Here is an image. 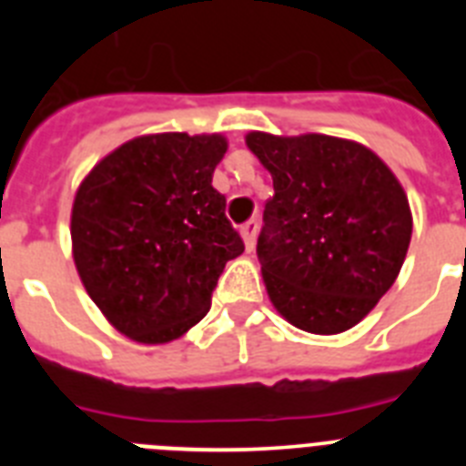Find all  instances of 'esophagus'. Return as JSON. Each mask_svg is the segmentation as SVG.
<instances>
[{
	"label": "esophagus",
	"instance_id": "obj_1",
	"mask_svg": "<svg viewBox=\"0 0 466 466\" xmlns=\"http://www.w3.org/2000/svg\"><path fill=\"white\" fill-rule=\"evenodd\" d=\"M257 228H258V224L254 219L240 226V236H242V242H245V247H247V252H252L254 249V242H257Z\"/></svg>",
	"mask_w": 466,
	"mask_h": 466
}]
</instances>
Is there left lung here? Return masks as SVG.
<instances>
[{
  "mask_svg": "<svg viewBox=\"0 0 466 466\" xmlns=\"http://www.w3.org/2000/svg\"><path fill=\"white\" fill-rule=\"evenodd\" d=\"M245 142L273 177L257 245L270 303L308 333L348 331L401 270L413 233L406 191L352 139L254 130Z\"/></svg>",
  "mask_w": 466,
  "mask_h": 466,
  "instance_id": "obj_1",
  "label": "left lung"
}]
</instances>
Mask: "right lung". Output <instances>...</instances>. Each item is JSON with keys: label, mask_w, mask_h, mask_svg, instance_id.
<instances>
[{"label": "right lung", "mask_w": 466, "mask_h": 466, "mask_svg": "<svg viewBox=\"0 0 466 466\" xmlns=\"http://www.w3.org/2000/svg\"><path fill=\"white\" fill-rule=\"evenodd\" d=\"M224 135L158 133L121 144L72 205V257L93 303L130 340L163 345L209 310L226 261L245 252L212 187Z\"/></svg>", "instance_id": "add662e5"}]
</instances>
